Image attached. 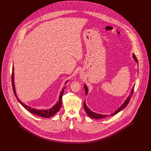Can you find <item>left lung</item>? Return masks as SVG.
<instances>
[{
	"instance_id": "1",
	"label": "left lung",
	"mask_w": 151,
	"mask_h": 151,
	"mask_svg": "<svg viewBox=\"0 0 151 151\" xmlns=\"http://www.w3.org/2000/svg\"><path fill=\"white\" fill-rule=\"evenodd\" d=\"M133 58L135 60V62L138 63V59L137 58V57L135 56V55L134 54H133ZM84 88H85V90H86V95L88 93V88L86 86H84ZM134 86L132 87V91H131V92L130 93V95L127 98V99H126V101H125V102L119 108V109L115 111L113 113H112L111 114V116H113V115H115L116 114H117V113H119L120 111H121L122 109H123L124 108H126L127 106V105L129 104V101L132 97V93L134 92ZM84 109L86 111V114H88V116L91 117V118H93V119H103V118H105L106 117H107L108 116L107 115H103V114H98V113H94L93 111H92L89 108H87L86 106V104L85 103V102H84Z\"/></svg>"
}]
</instances>
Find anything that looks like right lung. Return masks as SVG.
I'll return each mask as SVG.
<instances>
[{
    "label": "right lung",
    "instance_id": "right-lung-1",
    "mask_svg": "<svg viewBox=\"0 0 151 151\" xmlns=\"http://www.w3.org/2000/svg\"><path fill=\"white\" fill-rule=\"evenodd\" d=\"M13 70H14V69H13V66L12 74V87H13V92L14 93L15 96L17 99L18 101L20 103V104L24 108H25L26 110H27L31 113H32L40 117H45V118H49L50 117H52V116L55 114L57 112H58V111L60 110V109L62 107V96H63V92H64V91H65V86L63 88V89H62V91L60 93V95L59 98V101L57 102L56 105H55L53 107H52V108H50L48 110H37V109H32V108H31V107L28 106H27L24 104L22 103V102L17 98L16 92V90H15L14 84V73H13Z\"/></svg>",
    "mask_w": 151,
    "mask_h": 151
}]
</instances>
